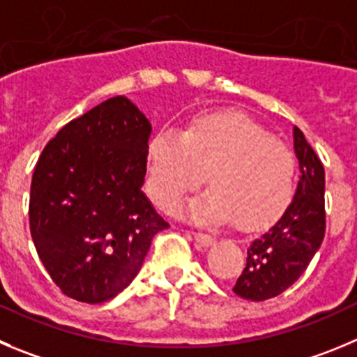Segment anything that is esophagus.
Masks as SVG:
<instances>
[{"label":"esophagus","instance_id":"34e87169","mask_svg":"<svg viewBox=\"0 0 357 357\" xmlns=\"http://www.w3.org/2000/svg\"><path fill=\"white\" fill-rule=\"evenodd\" d=\"M192 236H194L195 241H197L199 245H202V246H211V245H215V241H216L213 236L204 234V232H192Z\"/></svg>","mask_w":357,"mask_h":357}]
</instances>
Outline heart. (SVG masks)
<instances>
[{"label":"heart","instance_id":"1","mask_svg":"<svg viewBox=\"0 0 357 357\" xmlns=\"http://www.w3.org/2000/svg\"><path fill=\"white\" fill-rule=\"evenodd\" d=\"M204 174L209 190L188 206L199 224L232 218L239 229L264 227L294 197V153L239 112L197 116L181 133L149 139L148 192L162 211L174 213Z\"/></svg>","mask_w":357,"mask_h":357}]
</instances>
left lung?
Here are the masks:
<instances>
[{"instance_id":"left-lung-1","label":"left lung","mask_w":357,"mask_h":357,"mask_svg":"<svg viewBox=\"0 0 357 357\" xmlns=\"http://www.w3.org/2000/svg\"><path fill=\"white\" fill-rule=\"evenodd\" d=\"M292 135L301 172L296 194L275 224L250 243L246 266L232 287L250 301H264L287 291L324 239V167L298 126Z\"/></svg>"}]
</instances>
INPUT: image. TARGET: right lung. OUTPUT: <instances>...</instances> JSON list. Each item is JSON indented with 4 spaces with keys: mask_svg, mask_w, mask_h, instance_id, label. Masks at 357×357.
Instances as JSON below:
<instances>
[{
    "mask_svg": "<svg viewBox=\"0 0 357 357\" xmlns=\"http://www.w3.org/2000/svg\"><path fill=\"white\" fill-rule=\"evenodd\" d=\"M149 135L137 105L114 96L63 126L36 162L31 238L68 298L95 305L118 296L169 227L142 192Z\"/></svg>",
    "mask_w": 357,
    "mask_h": 357,
    "instance_id": "right-lung-1",
    "label": "right lung"
}]
</instances>
